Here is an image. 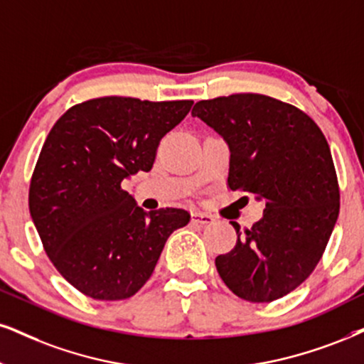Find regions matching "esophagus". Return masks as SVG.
<instances>
[{"mask_svg":"<svg viewBox=\"0 0 364 364\" xmlns=\"http://www.w3.org/2000/svg\"><path fill=\"white\" fill-rule=\"evenodd\" d=\"M192 221L199 224H210L214 223V218L208 213H203V210H196V213H192Z\"/></svg>","mask_w":364,"mask_h":364,"instance_id":"1","label":"esophagus"}]
</instances>
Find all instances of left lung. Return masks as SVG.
Masks as SVG:
<instances>
[{
  "label": "left lung",
  "mask_w": 364,
  "mask_h": 364,
  "mask_svg": "<svg viewBox=\"0 0 364 364\" xmlns=\"http://www.w3.org/2000/svg\"><path fill=\"white\" fill-rule=\"evenodd\" d=\"M230 146L231 191L264 200L263 218L219 255V277L248 302H272L302 284L324 253L339 216L338 177L329 145L295 106L263 94H231L196 102Z\"/></svg>",
  "instance_id": "left-lung-1"
}]
</instances>
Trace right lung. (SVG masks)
Returning <instances> with one entry per match:
<instances>
[{"mask_svg": "<svg viewBox=\"0 0 364 364\" xmlns=\"http://www.w3.org/2000/svg\"><path fill=\"white\" fill-rule=\"evenodd\" d=\"M192 105L97 97L70 107L48 133L31 175L30 214L53 267L87 297L136 294L168 236L191 221L183 209H141L121 183L151 170L160 140Z\"/></svg>", "mask_w": 364, "mask_h": 364, "instance_id": "right-lung-1", "label": "right lung"}]
</instances>
